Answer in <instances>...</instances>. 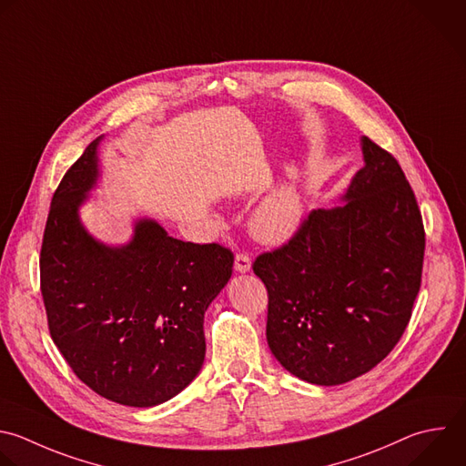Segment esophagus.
<instances>
[{"label":"esophagus","mask_w":466,"mask_h":466,"mask_svg":"<svg viewBox=\"0 0 466 466\" xmlns=\"http://www.w3.org/2000/svg\"><path fill=\"white\" fill-rule=\"evenodd\" d=\"M250 267H252V261H250V258L247 254H236V261H234L236 272L245 274V272L250 270Z\"/></svg>","instance_id":"esophagus-1"}]
</instances>
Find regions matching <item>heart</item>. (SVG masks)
<instances>
[{"mask_svg":"<svg viewBox=\"0 0 466 466\" xmlns=\"http://www.w3.org/2000/svg\"><path fill=\"white\" fill-rule=\"evenodd\" d=\"M303 221V190L296 179H289L258 203L250 214L248 230L259 243L279 247L299 234Z\"/></svg>","mask_w":466,"mask_h":466,"instance_id":"heart-1","label":"heart"}]
</instances>
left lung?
Returning a JSON list of instances; mask_svg holds the SVG:
<instances>
[{"label":"left lung","instance_id":"8db88e82","mask_svg":"<svg viewBox=\"0 0 466 466\" xmlns=\"http://www.w3.org/2000/svg\"><path fill=\"white\" fill-rule=\"evenodd\" d=\"M364 167L337 199L311 212L254 274L268 292L267 342L309 384L339 386L384 360L400 340L420 287L424 228L391 155L360 138Z\"/></svg>","mask_w":466,"mask_h":466}]
</instances>
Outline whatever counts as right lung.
<instances>
[{
  "mask_svg": "<svg viewBox=\"0 0 466 466\" xmlns=\"http://www.w3.org/2000/svg\"><path fill=\"white\" fill-rule=\"evenodd\" d=\"M95 138L53 196L40 258L53 342L100 397L151 408L181 393L205 360V313L232 276L216 243L172 238L151 218L133 219L126 243L96 239L80 208L102 176Z\"/></svg>",
  "mask_w": 466,
  "mask_h": 466,
  "instance_id": "obj_1",
  "label": "right lung"
}]
</instances>
